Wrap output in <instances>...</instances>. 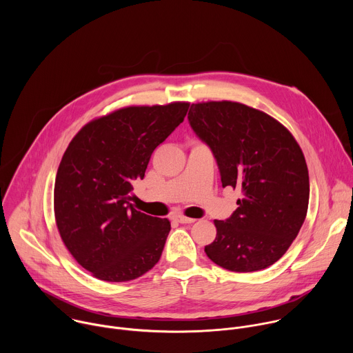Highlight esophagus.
<instances>
[{
  "label": "esophagus",
  "mask_w": 353,
  "mask_h": 353,
  "mask_svg": "<svg viewBox=\"0 0 353 353\" xmlns=\"http://www.w3.org/2000/svg\"><path fill=\"white\" fill-rule=\"evenodd\" d=\"M173 219L177 221L179 223H183V225H185V223H194V222H195V219L187 218V216H184V215H173Z\"/></svg>",
  "instance_id": "obj_1"
}]
</instances>
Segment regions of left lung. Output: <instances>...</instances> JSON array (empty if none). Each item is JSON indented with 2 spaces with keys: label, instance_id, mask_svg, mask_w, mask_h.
<instances>
[{
  "label": "left lung",
  "instance_id": "obj_1",
  "mask_svg": "<svg viewBox=\"0 0 353 353\" xmlns=\"http://www.w3.org/2000/svg\"><path fill=\"white\" fill-rule=\"evenodd\" d=\"M188 123L212 150L222 187L241 191L236 211L215 221L207 256L233 272L272 265L307 214L309 170L300 146L276 120L236 102L191 105Z\"/></svg>",
  "mask_w": 353,
  "mask_h": 353
}]
</instances>
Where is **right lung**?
Instances as JSON below:
<instances>
[{
	"label": "right lung",
	"instance_id": "1",
	"mask_svg": "<svg viewBox=\"0 0 353 353\" xmlns=\"http://www.w3.org/2000/svg\"><path fill=\"white\" fill-rule=\"evenodd\" d=\"M188 103L120 109L86 124L57 170L54 215L72 257L97 279H135L159 261L170 222L132 208V184Z\"/></svg>",
	"mask_w": 353,
	"mask_h": 353
}]
</instances>
